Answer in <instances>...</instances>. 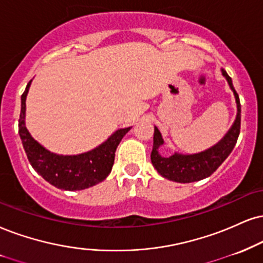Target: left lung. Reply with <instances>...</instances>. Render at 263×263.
<instances>
[{
    "instance_id": "1",
    "label": "left lung",
    "mask_w": 263,
    "mask_h": 263,
    "mask_svg": "<svg viewBox=\"0 0 263 263\" xmlns=\"http://www.w3.org/2000/svg\"><path fill=\"white\" fill-rule=\"evenodd\" d=\"M222 70V76L226 78L227 83L234 93L236 102V117L229 130L216 145L207 148L205 151L197 154L183 155L179 152H174L170 157H164L160 154V147L164 145L161 132L157 126H155L154 133V146L151 152V162L156 171L162 177L168 180L177 181V183H193L210 177L227 157L231 155L234 148L239 133H240L241 121V106L239 101V96L233 86L232 78L227 74L224 69Z\"/></svg>"
}]
</instances>
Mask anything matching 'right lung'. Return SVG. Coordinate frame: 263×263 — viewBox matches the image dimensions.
Returning a JSON list of instances; mask_svg holds the SVG:
<instances>
[{"label":"right lung","instance_id":"obj_1","mask_svg":"<svg viewBox=\"0 0 263 263\" xmlns=\"http://www.w3.org/2000/svg\"><path fill=\"white\" fill-rule=\"evenodd\" d=\"M31 82L28 83L22 95V108L19 117V137L31 167L45 180L62 190H83L105 180L111 173L115 152L123 137L132 129L123 128L116 130L92 150L79 155H58L45 148L37 142L25 126L27 95Z\"/></svg>","mask_w":263,"mask_h":263}]
</instances>
